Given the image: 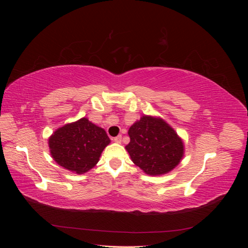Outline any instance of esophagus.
Returning a JSON list of instances; mask_svg holds the SVG:
<instances>
[{
    "label": "esophagus",
    "instance_id": "obj_1",
    "mask_svg": "<svg viewBox=\"0 0 248 248\" xmlns=\"http://www.w3.org/2000/svg\"><path fill=\"white\" fill-rule=\"evenodd\" d=\"M114 140H115V142H118V144H120V142L122 141V136H118V137H116V138L114 139Z\"/></svg>",
    "mask_w": 248,
    "mask_h": 248
}]
</instances>
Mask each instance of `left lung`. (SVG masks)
I'll return each mask as SVG.
<instances>
[{"label":"left lung","mask_w":248,"mask_h":248,"mask_svg":"<svg viewBox=\"0 0 248 248\" xmlns=\"http://www.w3.org/2000/svg\"><path fill=\"white\" fill-rule=\"evenodd\" d=\"M125 148L133 163L147 175L159 176L174 170L184 155V144L161 118L142 116L128 130Z\"/></svg>","instance_id":"obj_1"}]
</instances>
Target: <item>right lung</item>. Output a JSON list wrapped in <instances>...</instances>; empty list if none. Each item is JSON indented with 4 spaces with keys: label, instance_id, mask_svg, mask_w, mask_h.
Masks as SVG:
<instances>
[{
    "label": "right lung",
    "instance_id": "right-lung-1",
    "mask_svg": "<svg viewBox=\"0 0 248 248\" xmlns=\"http://www.w3.org/2000/svg\"><path fill=\"white\" fill-rule=\"evenodd\" d=\"M109 142L106 130L87 118L60 127L48 139L54 160L59 166L78 175L96 166Z\"/></svg>",
    "mask_w": 248,
    "mask_h": 248
}]
</instances>
